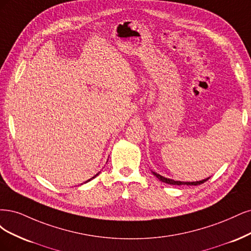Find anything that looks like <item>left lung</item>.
<instances>
[{
    "label": "left lung",
    "mask_w": 251,
    "mask_h": 251,
    "mask_svg": "<svg viewBox=\"0 0 251 251\" xmlns=\"http://www.w3.org/2000/svg\"><path fill=\"white\" fill-rule=\"evenodd\" d=\"M152 173H153V175L156 176V178H158L160 181L166 182L168 184H175V185H181V184H183V185L184 184H187V185H198V184L203 183V182H205L206 180L209 179V177H208V178H205L203 180H199V181H192V182H190V181H176V180H173V179L167 178V177L161 176V175H159V174H157L155 172H153V171H152Z\"/></svg>",
    "instance_id": "8db88e82"
}]
</instances>
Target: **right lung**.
<instances>
[{"instance_id":"add662e5","label":"right lung","mask_w":251,"mask_h":251,"mask_svg":"<svg viewBox=\"0 0 251 251\" xmlns=\"http://www.w3.org/2000/svg\"><path fill=\"white\" fill-rule=\"evenodd\" d=\"M99 173H100V172H99ZM99 173H97V174H96L95 176H93V177H92V178H91V179H88V180H87V181H85V182H88V181H91V180H92L93 178H95V177H96V176H98V175H99Z\"/></svg>"}]
</instances>
